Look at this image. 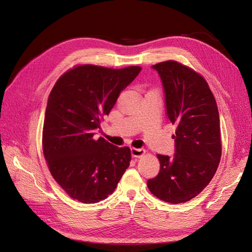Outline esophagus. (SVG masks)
Segmentation results:
<instances>
[{
	"label": "esophagus",
	"instance_id": "1",
	"mask_svg": "<svg viewBox=\"0 0 252 252\" xmlns=\"http://www.w3.org/2000/svg\"><path fill=\"white\" fill-rule=\"evenodd\" d=\"M131 156L132 158H141L144 154H145V150L142 148H131Z\"/></svg>",
	"mask_w": 252,
	"mask_h": 252
}]
</instances>
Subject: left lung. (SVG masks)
<instances>
[{"label":"left lung","instance_id":"left-lung-1","mask_svg":"<svg viewBox=\"0 0 252 252\" xmlns=\"http://www.w3.org/2000/svg\"><path fill=\"white\" fill-rule=\"evenodd\" d=\"M161 78L166 114L177 125L173 158L158 155L159 172L147 181L152 194L171 204L193 199L209 184L222 155L216 98L202 75L175 61L152 66Z\"/></svg>","mask_w":252,"mask_h":252}]
</instances>
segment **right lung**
Segmentation results:
<instances>
[{"mask_svg":"<svg viewBox=\"0 0 252 252\" xmlns=\"http://www.w3.org/2000/svg\"><path fill=\"white\" fill-rule=\"evenodd\" d=\"M141 69L81 65L53 86L45 112L43 152L53 179L72 199L86 204L105 200L128 168L130 149L94 135Z\"/></svg>","mask_w":252,"mask_h":252,"instance_id":"1","label":"right lung"}]
</instances>
